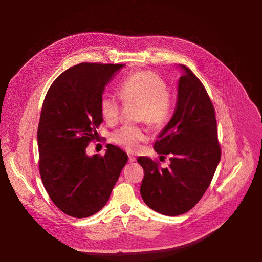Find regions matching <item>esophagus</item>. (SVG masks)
Here are the masks:
<instances>
[{
    "instance_id": "1",
    "label": "esophagus",
    "mask_w": 262,
    "mask_h": 262,
    "mask_svg": "<svg viewBox=\"0 0 262 262\" xmlns=\"http://www.w3.org/2000/svg\"><path fill=\"white\" fill-rule=\"evenodd\" d=\"M128 162H129V163H134V162H136V158H135V157H133V156H129V157H128Z\"/></svg>"
}]
</instances>
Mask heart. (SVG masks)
<instances>
[{"instance_id": "heart-1", "label": "heart", "mask_w": 262, "mask_h": 262, "mask_svg": "<svg viewBox=\"0 0 262 262\" xmlns=\"http://www.w3.org/2000/svg\"><path fill=\"white\" fill-rule=\"evenodd\" d=\"M120 95L125 102L141 104L138 120L159 127L164 125L170 115V91L166 81L154 71H137L120 84ZM99 111L108 124H115L119 118L118 98L110 93L100 97ZM113 141L128 151H137L140 144L148 139L147 133L138 126L125 125L117 129Z\"/></svg>"}]
</instances>
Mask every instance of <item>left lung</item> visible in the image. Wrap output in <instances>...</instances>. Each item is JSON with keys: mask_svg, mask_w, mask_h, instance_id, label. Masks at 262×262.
<instances>
[{"mask_svg": "<svg viewBox=\"0 0 262 262\" xmlns=\"http://www.w3.org/2000/svg\"><path fill=\"white\" fill-rule=\"evenodd\" d=\"M174 114L155 143L159 155H171L169 168L146 157L138 158L144 170L140 188L147 206L165 215L192 209L209 186L221 159L215 113L200 80L179 64Z\"/></svg>", "mask_w": 262, "mask_h": 262, "instance_id": "obj_1", "label": "left lung"}]
</instances>
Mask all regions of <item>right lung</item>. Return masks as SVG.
Here are the masks:
<instances>
[{
  "label": "right lung",
  "instance_id": "obj_1",
  "mask_svg": "<svg viewBox=\"0 0 262 262\" xmlns=\"http://www.w3.org/2000/svg\"><path fill=\"white\" fill-rule=\"evenodd\" d=\"M123 66H72L46 95L37 132L39 172L52 201L70 216L82 219L99 211L127 163V155L112 144L103 157L86 154L103 121L99 101L105 85Z\"/></svg>",
  "mask_w": 262,
  "mask_h": 262
}]
</instances>
